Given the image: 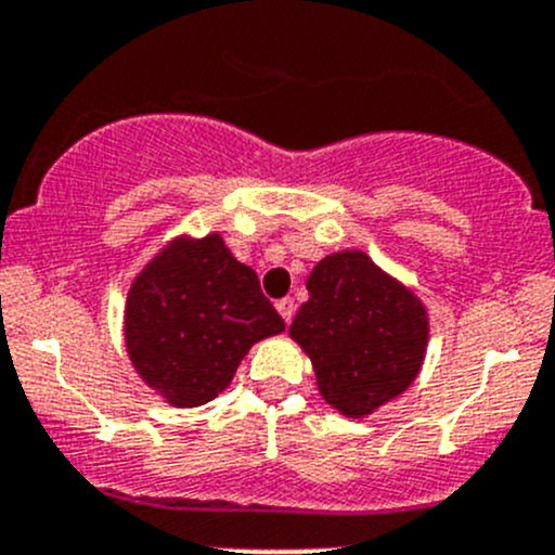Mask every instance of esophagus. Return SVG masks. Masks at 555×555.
I'll use <instances>...</instances> for the list:
<instances>
[{
  "instance_id": "34e87169",
  "label": "esophagus",
  "mask_w": 555,
  "mask_h": 555,
  "mask_svg": "<svg viewBox=\"0 0 555 555\" xmlns=\"http://www.w3.org/2000/svg\"><path fill=\"white\" fill-rule=\"evenodd\" d=\"M276 311H279V317L284 319V322H293V317H295V300L293 298H282V300H276Z\"/></svg>"
}]
</instances>
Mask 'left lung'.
I'll list each match as a JSON object with an SVG mask.
<instances>
[{
  "label": "left lung",
  "mask_w": 555,
  "mask_h": 555,
  "mask_svg": "<svg viewBox=\"0 0 555 555\" xmlns=\"http://www.w3.org/2000/svg\"><path fill=\"white\" fill-rule=\"evenodd\" d=\"M309 300L289 324L322 400L346 418H365L397 400L422 373L429 313L416 293L362 249L313 266Z\"/></svg>",
  "instance_id": "1"
}]
</instances>
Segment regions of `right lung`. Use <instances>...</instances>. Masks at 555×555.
Returning <instances> with one entry per match:
<instances>
[{"label":"right lung","mask_w":555,"mask_h":555,"mask_svg":"<svg viewBox=\"0 0 555 555\" xmlns=\"http://www.w3.org/2000/svg\"><path fill=\"white\" fill-rule=\"evenodd\" d=\"M279 333L284 319L220 233H179L128 287L122 338L131 365L173 408L215 400L246 351Z\"/></svg>","instance_id":"add662e5"}]
</instances>
